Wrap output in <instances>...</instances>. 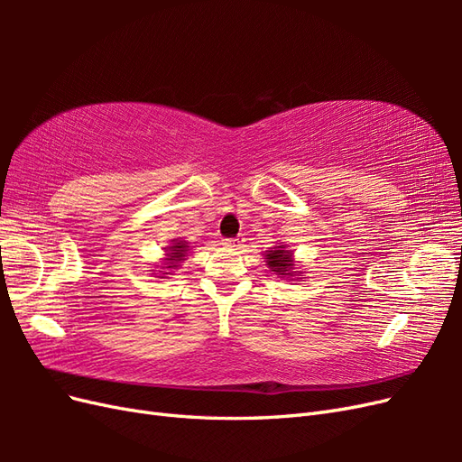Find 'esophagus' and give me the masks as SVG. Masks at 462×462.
Wrapping results in <instances>:
<instances>
[{"label":"esophagus","mask_w":462,"mask_h":462,"mask_svg":"<svg viewBox=\"0 0 462 462\" xmlns=\"http://www.w3.org/2000/svg\"><path fill=\"white\" fill-rule=\"evenodd\" d=\"M223 245L229 246V248H236V246H241V239H235V236H229V239H223Z\"/></svg>","instance_id":"obj_1"}]
</instances>
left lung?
<instances>
[{"label":"left lung","instance_id":"1","mask_svg":"<svg viewBox=\"0 0 462 462\" xmlns=\"http://www.w3.org/2000/svg\"><path fill=\"white\" fill-rule=\"evenodd\" d=\"M265 262L272 268V272L279 273V275H292V260H291V253L285 250L283 245L275 246V250H265Z\"/></svg>","mask_w":462,"mask_h":462}]
</instances>
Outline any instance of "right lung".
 I'll use <instances>...</instances> for the list:
<instances>
[{"label":"right lung","instance_id":"1","mask_svg":"<svg viewBox=\"0 0 462 462\" xmlns=\"http://www.w3.org/2000/svg\"><path fill=\"white\" fill-rule=\"evenodd\" d=\"M187 250H189V246H187V243H183V241H173V245L171 246H167V268H175V263L179 262V260H183L185 258V254H187Z\"/></svg>","mask_w":462,"mask_h":462}]
</instances>
